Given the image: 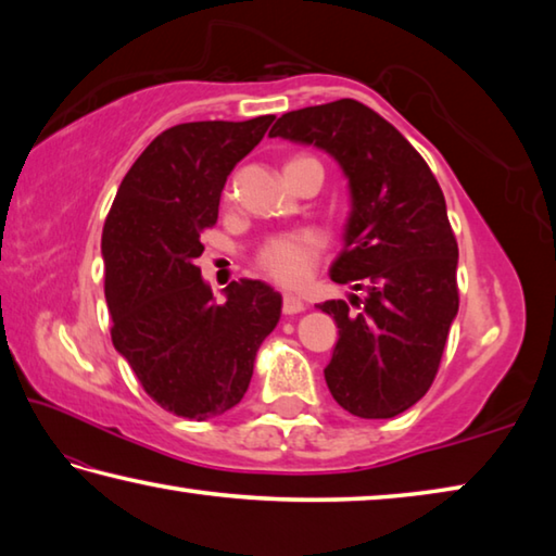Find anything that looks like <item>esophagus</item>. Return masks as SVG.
Wrapping results in <instances>:
<instances>
[{"mask_svg": "<svg viewBox=\"0 0 556 556\" xmlns=\"http://www.w3.org/2000/svg\"><path fill=\"white\" fill-rule=\"evenodd\" d=\"M281 308H285V314H299V312H304V301L294 294H285V306Z\"/></svg>", "mask_w": 556, "mask_h": 556, "instance_id": "34e87169", "label": "esophagus"}]
</instances>
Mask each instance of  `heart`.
<instances>
[{"label": "heart", "mask_w": 556, "mask_h": 556, "mask_svg": "<svg viewBox=\"0 0 556 556\" xmlns=\"http://www.w3.org/2000/svg\"><path fill=\"white\" fill-rule=\"evenodd\" d=\"M306 162L304 156L289 159V164ZM324 250V238L314 230H299L289 235H277L262 244L257 252L260 269L285 287H296L312 275L314 260Z\"/></svg>", "instance_id": "1"}]
</instances>
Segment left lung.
I'll return each mask as SVG.
<instances>
[{
  "label": "left lung",
  "instance_id": "8db88e82",
  "mask_svg": "<svg viewBox=\"0 0 556 556\" xmlns=\"http://www.w3.org/2000/svg\"><path fill=\"white\" fill-rule=\"evenodd\" d=\"M269 137L321 149L341 166L351 213L328 275L365 289V299L361 314L341 299L318 306L338 326L326 384L355 417H397L434 382L458 314V244L444 193L417 149L351 98L291 110Z\"/></svg>",
  "mask_w": 556,
  "mask_h": 556
}]
</instances>
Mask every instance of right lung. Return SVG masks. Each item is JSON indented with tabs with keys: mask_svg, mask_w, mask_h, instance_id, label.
Returning <instances> with one entry per match:
<instances>
[{
	"mask_svg": "<svg viewBox=\"0 0 556 556\" xmlns=\"http://www.w3.org/2000/svg\"><path fill=\"white\" fill-rule=\"evenodd\" d=\"M271 119L162 131L122 178L102 230L112 343L149 397L176 417L205 421L232 409L281 316V294L257 279L230 281L218 304L195 265L225 181Z\"/></svg>",
	"mask_w": 556,
	"mask_h": 556,
	"instance_id": "1",
	"label": "right lung"
}]
</instances>
